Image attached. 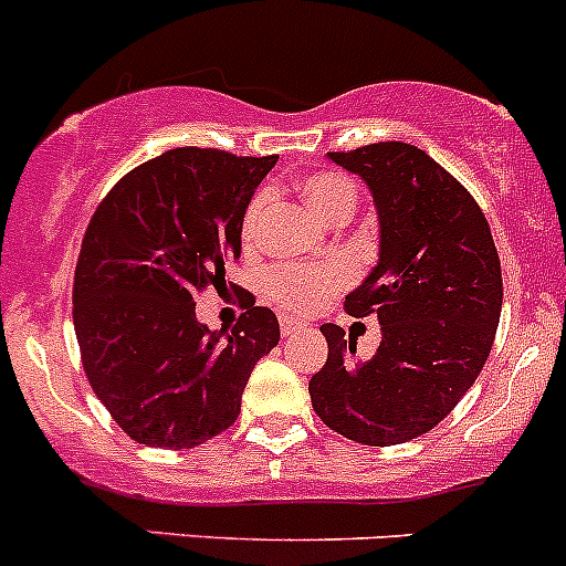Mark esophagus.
<instances>
[{
	"label": "esophagus",
	"instance_id": "esophagus-1",
	"mask_svg": "<svg viewBox=\"0 0 566 566\" xmlns=\"http://www.w3.org/2000/svg\"><path fill=\"white\" fill-rule=\"evenodd\" d=\"M279 325H282L284 339H287V336H293V334H298V331H301V323H298V319H293V317H282V323H279Z\"/></svg>",
	"mask_w": 566,
	"mask_h": 566
}]
</instances>
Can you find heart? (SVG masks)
Returning a JSON list of instances; mask_svg holds the SVG:
<instances>
[{
	"mask_svg": "<svg viewBox=\"0 0 566 566\" xmlns=\"http://www.w3.org/2000/svg\"><path fill=\"white\" fill-rule=\"evenodd\" d=\"M301 197L306 199L315 213L323 216L325 221H339L350 219L356 213L358 205V191L356 182L347 175L334 172V169H325V172H312L295 180ZM268 202H271V193L256 191L249 199L247 210H243L241 219V243L247 249H254L260 241L262 232V219H265ZM353 271L347 262L342 260H328V262H293V265H273L268 268L265 276H262V287L265 295L287 312H310L317 304H323L328 295H334L336 290L345 287L350 282Z\"/></svg>",
	"mask_w": 566,
	"mask_h": 566,
	"instance_id": "1",
	"label": "heart"
}]
</instances>
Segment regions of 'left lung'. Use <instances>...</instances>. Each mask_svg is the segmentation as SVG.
Instances as JSON below:
<instances>
[{"label": "left lung", "mask_w": 566, "mask_h": 566, "mask_svg": "<svg viewBox=\"0 0 566 566\" xmlns=\"http://www.w3.org/2000/svg\"><path fill=\"white\" fill-rule=\"evenodd\" d=\"M369 186L380 219L378 265L345 298L375 315L384 339L369 361L334 323L312 408L339 436L394 447L447 419L482 373L501 317V260L476 199L424 150L378 142L328 153Z\"/></svg>", "instance_id": "obj_1"}]
</instances>
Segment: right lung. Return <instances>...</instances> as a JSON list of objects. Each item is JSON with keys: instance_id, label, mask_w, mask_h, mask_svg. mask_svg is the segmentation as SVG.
Wrapping results in <instances>:
<instances>
[{"instance_id": "right-lung-1", "label": "right lung", "mask_w": 566, "mask_h": 566, "mask_svg": "<svg viewBox=\"0 0 566 566\" xmlns=\"http://www.w3.org/2000/svg\"><path fill=\"white\" fill-rule=\"evenodd\" d=\"M273 164L175 147L119 177L93 213L73 325L90 386L136 443L193 449L224 432L254 364L279 345V319L254 295L232 334L193 310V295L227 284L243 210Z\"/></svg>"}]
</instances>
